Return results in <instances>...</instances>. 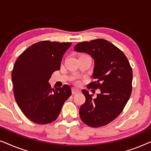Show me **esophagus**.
<instances>
[{"instance_id":"obj_1","label":"esophagus","mask_w":151,"mask_h":151,"mask_svg":"<svg viewBox=\"0 0 151 151\" xmlns=\"http://www.w3.org/2000/svg\"><path fill=\"white\" fill-rule=\"evenodd\" d=\"M80 91L79 89H78V88H72V94H76V93H80Z\"/></svg>"}]
</instances>
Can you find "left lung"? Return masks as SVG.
<instances>
[{
    "mask_svg": "<svg viewBox=\"0 0 151 151\" xmlns=\"http://www.w3.org/2000/svg\"><path fill=\"white\" fill-rule=\"evenodd\" d=\"M74 49L93 58L92 76L96 81L87 88H100L101 92L93 99L88 91H82L86 101L80 106V118L91 127L108 124L120 114L131 96L133 71L129 62L120 49L104 39L79 42Z\"/></svg>",
    "mask_w": 151,
    "mask_h": 151,
    "instance_id": "obj_1",
    "label": "left lung"
}]
</instances>
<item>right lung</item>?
<instances>
[{"label": "right lung", "instance_id": "obj_1", "mask_svg": "<svg viewBox=\"0 0 151 151\" xmlns=\"http://www.w3.org/2000/svg\"><path fill=\"white\" fill-rule=\"evenodd\" d=\"M71 42L41 41L32 45L16 60L12 73L15 100L33 122L46 124L58 118L71 95L67 84L51 88L49 80L60 70L63 55Z\"/></svg>", "mask_w": 151, "mask_h": 151}]
</instances>
